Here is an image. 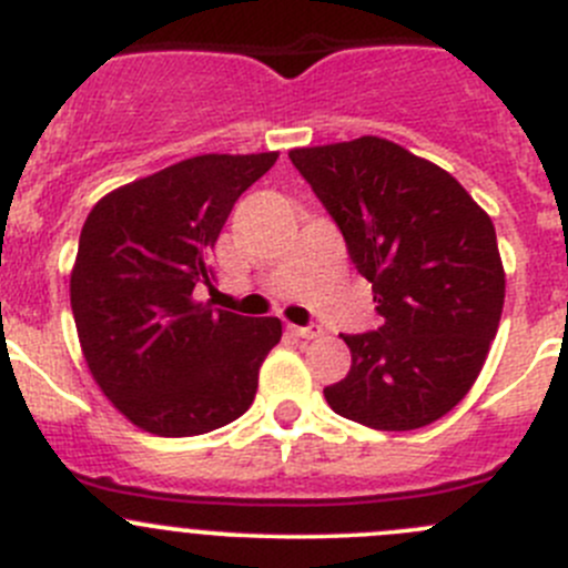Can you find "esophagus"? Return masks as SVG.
<instances>
[{"label":"esophagus","mask_w":568,"mask_h":568,"mask_svg":"<svg viewBox=\"0 0 568 568\" xmlns=\"http://www.w3.org/2000/svg\"><path fill=\"white\" fill-rule=\"evenodd\" d=\"M288 332H291V335L302 337V341H316V337L324 335V329H321V326H316V324H311V326H294V324H288Z\"/></svg>","instance_id":"34e87169"}]
</instances>
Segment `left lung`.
<instances>
[{
    "label": "left lung",
    "mask_w": 568,
    "mask_h": 568,
    "mask_svg": "<svg viewBox=\"0 0 568 568\" xmlns=\"http://www.w3.org/2000/svg\"><path fill=\"white\" fill-rule=\"evenodd\" d=\"M374 285L382 326L346 335L352 371L324 387L337 415L412 432L469 393L497 335L506 272L489 214L454 175L382 136L294 148Z\"/></svg>",
    "instance_id": "obj_1"
}]
</instances>
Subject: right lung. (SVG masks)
<instances>
[{
	"instance_id": "add662e5",
	"label": "right lung",
	"mask_w": 568,
	"mask_h": 568,
	"mask_svg": "<svg viewBox=\"0 0 568 568\" xmlns=\"http://www.w3.org/2000/svg\"><path fill=\"white\" fill-rule=\"evenodd\" d=\"M280 153H203L104 194L71 268V311L95 385L156 437H194L242 417L280 318L194 300L233 203Z\"/></svg>"
}]
</instances>
